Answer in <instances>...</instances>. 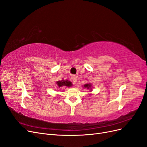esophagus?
Masks as SVG:
<instances>
[{"label": "esophagus", "mask_w": 147, "mask_h": 147, "mask_svg": "<svg viewBox=\"0 0 147 147\" xmlns=\"http://www.w3.org/2000/svg\"><path fill=\"white\" fill-rule=\"evenodd\" d=\"M71 82H72V83H73L74 84H75L76 83H77V78H76V77H75V75L72 76V77H71Z\"/></svg>", "instance_id": "34e87169"}]
</instances>
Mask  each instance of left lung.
Returning <instances> with one entry per match:
<instances>
[{
	"mask_svg": "<svg viewBox=\"0 0 147 147\" xmlns=\"http://www.w3.org/2000/svg\"><path fill=\"white\" fill-rule=\"evenodd\" d=\"M84 88H87L88 89H89V90H91V87H92V84H91L90 83H88V84H84Z\"/></svg>",
	"mask_w": 147,
	"mask_h": 147,
	"instance_id": "1",
	"label": "left lung"
}]
</instances>
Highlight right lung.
Wrapping results in <instances>:
<instances>
[{"mask_svg": "<svg viewBox=\"0 0 147 147\" xmlns=\"http://www.w3.org/2000/svg\"><path fill=\"white\" fill-rule=\"evenodd\" d=\"M56 83L57 84L58 88H60L63 87V86L70 87V86H72V83L69 82V81L64 80H62L61 81H58Z\"/></svg>", "mask_w": 147, "mask_h": 147, "instance_id": "obj_1", "label": "right lung"}]
</instances>
